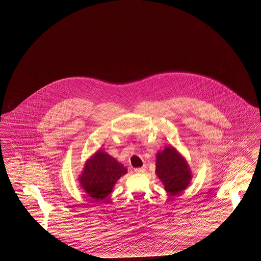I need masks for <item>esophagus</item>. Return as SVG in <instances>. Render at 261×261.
<instances>
[{
  "label": "esophagus",
  "instance_id": "1",
  "mask_svg": "<svg viewBox=\"0 0 261 261\" xmlns=\"http://www.w3.org/2000/svg\"><path fill=\"white\" fill-rule=\"evenodd\" d=\"M145 170H146V168L144 166L135 168V172H137V173H143V172H145Z\"/></svg>",
  "mask_w": 261,
  "mask_h": 261
}]
</instances>
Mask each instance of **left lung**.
Listing matches in <instances>:
<instances>
[{
    "label": "left lung",
    "mask_w": 261,
    "mask_h": 261,
    "mask_svg": "<svg viewBox=\"0 0 261 261\" xmlns=\"http://www.w3.org/2000/svg\"><path fill=\"white\" fill-rule=\"evenodd\" d=\"M155 166L156 175L171 196L178 195L190 184L192 176L189 165L172 147L158 152Z\"/></svg>",
    "instance_id": "8db88e82"
}]
</instances>
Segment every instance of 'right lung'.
<instances>
[{
	"mask_svg": "<svg viewBox=\"0 0 261 261\" xmlns=\"http://www.w3.org/2000/svg\"><path fill=\"white\" fill-rule=\"evenodd\" d=\"M127 173L124 166L110 154L99 150L88 160L84 171L80 176V184L88 196L100 200L107 198L116 181Z\"/></svg>",
	"mask_w": 261,
	"mask_h": 261,
	"instance_id": "add662e5",
	"label": "right lung"
}]
</instances>
